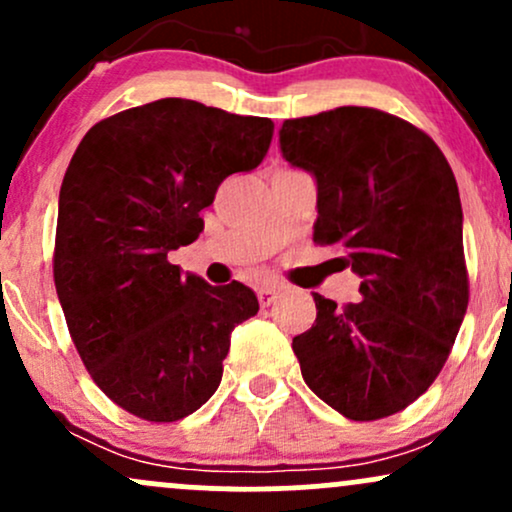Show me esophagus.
Wrapping results in <instances>:
<instances>
[{"label":"esophagus","instance_id":"34e87169","mask_svg":"<svg viewBox=\"0 0 512 512\" xmlns=\"http://www.w3.org/2000/svg\"><path fill=\"white\" fill-rule=\"evenodd\" d=\"M276 296H279V289H276V286H262V289L257 291V301H260V305H272L276 301Z\"/></svg>","mask_w":512,"mask_h":512}]
</instances>
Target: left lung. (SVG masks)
I'll return each instance as SVG.
<instances>
[{
  "label": "left lung",
  "instance_id": "left-lung-1",
  "mask_svg": "<svg viewBox=\"0 0 512 512\" xmlns=\"http://www.w3.org/2000/svg\"><path fill=\"white\" fill-rule=\"evenodd\" d=\"M281 154L317 180V245L339 243L361 276V301L293 337L305 385L351 421L407 409L448 361L469 303L462 204L438 144L375 108L286 120Z\"/></svg>",
  "mask_w": 512,
  "mask_h": 512
}]
</instances>
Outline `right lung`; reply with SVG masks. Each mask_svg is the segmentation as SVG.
Instances as JSON below:
<instances>
[{"label":"right lung","mask_w":512,"mask_h":512,"mask_svg":"<svg viewBox=\"0 0 512 512\" xmlns=\"http://www.w3.org/2000/svg\"><path fill=\"white\" fill-rule=\"evenodd\" d=\"M269 117L185 98L122 110L76 146L60 190L52 274L81 361L117 407L151 424L214 395L233 327L257 315L248 286L180 276L168 252L195 243L228 175L255 170Z\"/></svg>","instance_id":"right-lung-1"}]
</instances>
